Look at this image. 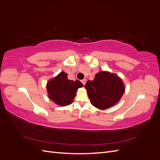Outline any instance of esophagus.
Returning a JSON list of instances; mask_svg holds the SVG:
<instances>
[{
  "label": "esophagus",
  "mask_w": 160,
  "mask_h": 160,
  "mask_svg": "<svg viewBox=\"0 0 160 160\" xmlns=\"http://www.w3.org/2000/svg\"><path fill=\"white\" fill-rule=\"evenodd\" d=\"M86 79H83V80H81V83H83V85H85V83H86Z\"/></svg>",
  "instance_id": "obj_1"
}]
</instances>
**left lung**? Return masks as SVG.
Here are the masks:
<instances>
[{
	"mask_svg": "<svg viewBox=\"0 0 160 160\" xmlns=\"http://www.w3.org/2000/svg\"><path fill=\"white\" fill-rule=\"evenodd\" d=\"M91 103L99 109H106L119 102L125 92V85L120 77L109 71H101L93 81L85 85Z\"/></svg>",
	"mask_w": 160,
	"mask_h": 160,
	"instance_id": "1",
	"label": "left lung"
}]
</instances>
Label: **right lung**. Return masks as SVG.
<instances>
[{
    "mask_svg": "<svg viewBox=\"0 0 160 160\" xmlns=\"http://www.w3.org/2000/svg\"><path fill=\"white\" fill-rule=\"evenodd\" d=\"M83 85L78 80L67 79V74L62 71L47 83L48 97L57 105L67 106L73 101L77 89Z\"/></svg>",
    "mask_w": 160,
    "mask_h": 160,
    "instance_id": "obj_1",
    "label": "right lung"
}]
</instances>
